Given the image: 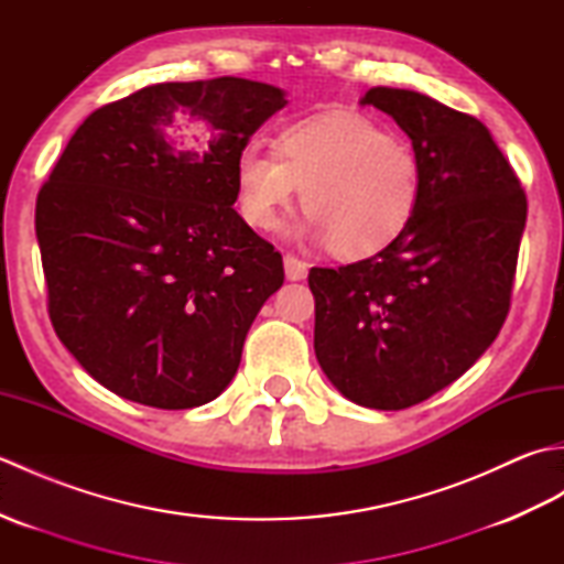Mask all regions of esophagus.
Listing matches in <instances>:
<instances>
[{
    "mask_svg": "<svg viewBox=\"0 0 564 564\" xmlns=\"http://www.w3.org/2000/svg\"><path fill=\"white\" fill-rule=\"evenodd\" d=\"M283 267H285V279L289 281H303L307 275V263L293 254L283 257Z\"/></svg>",
    "mask_w": 564,
    "mask_h": 564,
    "instance_id": "obj_1",
    "label": "esophagus"
}]
</instances>
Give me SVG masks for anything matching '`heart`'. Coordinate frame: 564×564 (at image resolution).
I'll return each mask as SVG.
<instances>
[{
    "mask_svg": "<svg viewBox=\"0 0 564 564\" xmlns=\"http://www.w3.org/2000/svg\"><path fill=\"white\" fill-rule=\"evenodd\" d=\"M273 148L247 145L235 164L237 206L257 230H275L301 188L307 215L291 232L329 242L341 259L373 257L412 225L422 164L380 123L351 111L305 116L285 123Z\"/></svg>",
    "mask_w": 564,
    "mask_h": 564,
    "instance_id": "b5f03b06",
    "label": "heart"
}]
</instances>
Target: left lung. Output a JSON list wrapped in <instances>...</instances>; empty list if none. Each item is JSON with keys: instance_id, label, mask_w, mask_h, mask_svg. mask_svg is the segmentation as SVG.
Here are the masks:
<instances>
[{"instance_id": "8db88e82", "label": "left lung", "mask_w": 564, "mask_h": 564, "mask_svg": "<svg viewBox=\"0 0 564 564\" xmlns=\"http://www.w3.org/2000/svg\"><path fill=\"white\" fill-rule=\"evenodd\" d=\"M361 106L398 123L422 164V203L376 257L310 269L315 356L346 400L404 410L475 366L509 315L525 194L477 118L412 89L373 87Z\"/></svg>"}]
</instances>
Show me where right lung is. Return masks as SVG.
Segmentation results:
<instances>
[{
    "mask_svg": "<svg viewBox=\"0 0 564 564\" xmlns=\"http://www.w3.org/2000/svg\"><path fill=\"white\" fill-rule=\"evenodd\" d=\"M285 91L218 77L101 106L35 200L47 313L118 398L200 406L230 386L283 259L232 206L239 152Z\"/></svg>",
    "mask_w": 564,
    "mask_h": 564,
    "instance_id": "obj_1",
    "label": "right lung"
}]
</instances>
